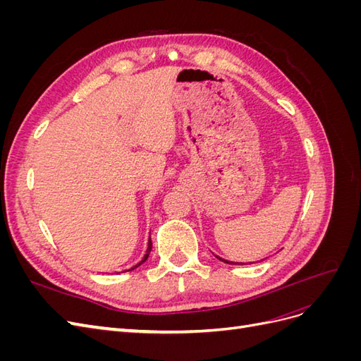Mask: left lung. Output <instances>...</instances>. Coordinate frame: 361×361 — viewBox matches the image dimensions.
<instances>
[{
    "instance_id": "obj_1",
    "label": "left lung",
    "mask_w": 361,
    "mask_h": 361,
    "mask_svg": "<svg viewBox=\"0 0 361 361\" xmlns=\"http://www.w3.org/2000/svg\"><path fill=\"white\" fill-rule=\"evenodd\" d=\"M218 260H221V262H224V264H228V265H244L243 262H228V260H226V259H223V257H220V256H216V255H214ZM250 264H253V262H250Z\"/></svg>"
}]
</instances>
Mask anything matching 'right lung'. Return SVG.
Returning <instances> with one entry per match:
<instances>
[{"instance_id":"1","label":"right lung","mask_w":361,"mask_h":361,"mask_svg":"<svg viewBox=\"0 0 361 361\" xmlns=\"http://www.w3.org/2000/svg\"><path fill=\"white\" fill-rule=\"evenodd\" d=\"M150 251H152V239L149 238V243H147V250H146V255H145V257H143V259H141V260L138 262V264H137L135 267H133V268H130V269H135V268H138L140 265H143V264H145V262L147 260V257H149V255H150ZM130 269H128V271H130Z\"/></svg>"}]
</instances>
